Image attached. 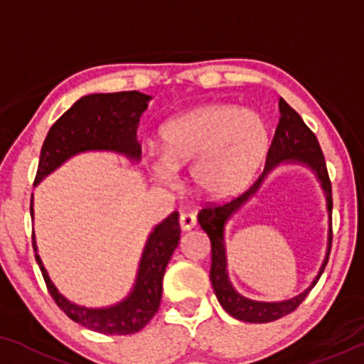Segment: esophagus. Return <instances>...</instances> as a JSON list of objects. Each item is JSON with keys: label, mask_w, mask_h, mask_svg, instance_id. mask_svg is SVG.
<instances>
[{"label": "esophagus", "mask_w": 364, "mask_h": 364, "mask_svg": "<svg viewBox=\"0 0 364 364\" xmlns=\"http://www.w3.org/2000/svg\"><path fill=\"white\" fill-rule=\"evenodd\" d=\"M179 225H181L183 230H190L196 225V215L193 212H183L179 215Z\"/></svg>", "instance_id": "obj_1"}]
</instances>
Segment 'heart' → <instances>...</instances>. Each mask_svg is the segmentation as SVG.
<instances>
[{
    "mask_svg": "<svg viewBox=\"0 0 364 364\" xmlns=\"http://www.w3.org/2000/svg\"><path fill=\"white\" fill-rule=\"evenodd\" d=\"M268 149V127L256 113L225 105L201 107L161 130V157L149 169L161 185L191 164L195 186L210 196L234 195L251 179Z\"/></svg>",
    "mask_w": 364,
    "mask_h": 364,
    "instance_id": "1",
    "label": "heart"
}]
</instances>
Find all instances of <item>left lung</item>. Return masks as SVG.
<instances>
[{
  "label": "left lung",
  "mask_w": 364,
  "mask_h": 364,
  "mask_svg": "<svg viewBox=\"0 0 364 364\" xmlns=\"http://www.w3.org/2000/svg\"><path fill=\"white\" fill-rule=\"evenodd\" d=\"M299 161L310 166L317 174V178L322 181V188L327 196V210L332 215V185L327 173V164L323 159L322 149L318 146V140L315 134L309 129L307 124L301 120V117L293 108L279 98V122L277 127V132L271 140V146L266 156V166L262 173L257 176L256 181L247 188L244 193H240L234 198L227 201H208L203 208L198 212V224L201 229L207 232L212 242V268H210V279H212L213 290L222 307L225 309L227 314L235 317L237 321L262 323V322H273L284 315L291 314L293 310L299 309V305L305 300L310 290L318 282L321 274L326 269L327 261H329V254L332 247V222H331V235H329V249H327L326 261H323L321 271H318L317 278L314 279L312 287L305 290L301 295L295 299L279 301V304H264V301H252L240 296L235 293L232 284L227 278V261H225V246H224V225L225 220L229 218L235 210L240 208L244 201L249 200L261 186L262 179L269 173L274 166H278L282 161ZM332 220V217H331Z\"/></svg>",
  "instance_id": "1"
}]
</instances>
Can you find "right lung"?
Wrapping results in <instances>:
<instances>
[{
  "label": "right lung",
  "instance_id": "add662e5",
  "mask_svg": "<svg viewBox=\"0 0 364 364\" xmlns=\"http://www.w3.org/2000/svg\"><path fill=\"white\" fill-rule=\"evenodd\" d=\"M151 96L139 91L87 95L64 113L50 127L41 151L33 185L59 168L65 159L82 151H117L132 159H139L137 130L139 118L146 112ZM30 213L33 215L32 203ZM178 212H173L149 235L142 259H140L137 283L129 299L110 309H85L71 304L57 291L47 277L41 257L35 252L38 268L50 296L63 312L87 329L108 336L134 334L147 326L159 310L163 296V277L166 266L179 242ZM33 251L37 246L32 242Z\"/></svg>",
  "mask_w": 364,
  "mask_h": 364
}]
</instances>
